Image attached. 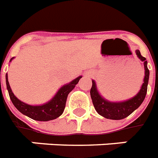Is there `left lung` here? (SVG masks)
<instances>
[{
  "instance_id": "obj_1",
  "label": "left lung",
  "mask_w": 158,
  "mask_h": 158,
  "mask_svg": "<svg viewBox=\"0 0 158 158\" xmlns=\"http://www.w3.org/2000/svg\"><path fill=\"white\" fill-rule=\"evenodd\" d=\"M136 54L142 61L144 62L145 76L143 79V84L140 91L136 96L131 99L122 102H110L106 101L100 96V94L97 90L96 84L93 80L90 95H91L92 101H93L95 110L102 116L106 119H110V120H121V119L126 118L131 113L134 112L144 100L146 94H147L148 83L149 79V69H148L146 58L143 56L139 50L136 51Z\"/></svg>"
}]
</instances>
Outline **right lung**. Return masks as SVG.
<instances>
[{
  "label": "right lung",
  "mask_w": 158,
  "mask_h": 158,
  "mask_svg": "<svg viewBox=\"0 0 158 158\" xmlns=\"http://www.w3.org/2000/svg\"><path fill=\"white\" fill-rule=\"evenodd\" d=\"M81 78L82 76L78 77L73 81L70 82L69 84L64 85L57 92L56 96L50 102H48V103L42 106H30L19 101L14 95L9 84L8 75L7 74H6V86H7L9 95H10L12 103L22 114L27 115L33 120H38V121H48V120H54L62 115L65 107L68 94L74 89L75 85L78 84V82Z\"/></svg>",
  "instance_id": "add662e5"
}]
</instances>
